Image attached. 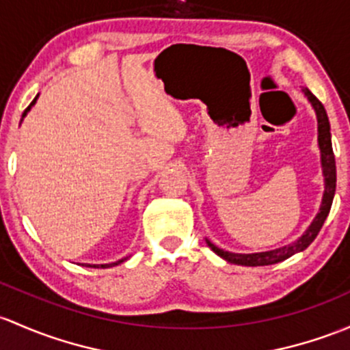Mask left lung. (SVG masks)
Masks as SVG:
<instances>
[{
    "label": "left lung",
    "instance_id": "8db88e82",
    "mask_svg": "<svg viewBox=\"0 0 350 350\" xmlns=\"http://www.w3.org/2000/svg\"><path fill=\"white\" fill-rule=\"evenodd\" d=\"M305 97L308 98V102L312 104V107L315 110V116H317V124H319V147H321V163H322V174L323 181H325V189H323L322 196V204L321 211L317 213V216L314 218V221L310 223V226L307 228L304 234L297 241L290 243V245L282 246V248L270 250V252H260V253H231L224 252V250L218 248L216 245H213L211 241L206 240L209 248L216 253L218 256H221L226 262L234 263V265H245V267H265V265H273L283 260L290 258L295 253L304 252L312 241L315 240V237L321 231L323 221L327 219L330 211V206H332L334 194H336V157H334L332 150V139H330V124L329 117H327L325 109H323L322 102L312 94L308 88L304 90Z\"/></svg>",
    "mask_w": 350,
    "mask_h": 350
}]
</instances>
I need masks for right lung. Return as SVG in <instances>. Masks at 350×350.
Masks as SVG:
<instances>
[{
	"mask_svg": "<svg viewBox=\"0 0 350 350\" xmlns=\"http://www.w3.org/2000/svg\"><path fill=\"white\" fill-rule=\"evenodd\" d=\"M36 98H38V95H36V97H35V98H33V102H31V104H29V105H28V107H27V110H25V112H23V116H21V117H25V116H27V113H28V110H29V109H31V107H33V105H35ZM21 120H23V119H21ZM126 260H127V258H122V260H119V262H116V263H105V265H94V268H110V267H116V265H119V263L126 262Z\"/></svg>",
	"mask_w": 350,
	"mask_h": 350,
	"instance_id": "right-lung-1",
	"label": "right lung"
}]
</instances>
